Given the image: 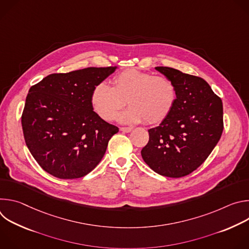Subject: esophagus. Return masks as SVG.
I'll return each instance as SVG.
<instances>
[{
	"mask_svg": "<svg viewBox=\"0 0 249 249\" xmlns=\"http://www.w3.org/2000/svg\"><path fill=\"white\" fill-rule=\"evenodd\" d=\"M133 130V127H121L120 128V131L122 132H126V133H129Z\"/></svg>",
	"mask_w": 249,
	"mask_h": 249,
	"instance_id": "esophagus-1",
	"label": "esophagus"
}]
</instances>
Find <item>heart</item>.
Returning a JSON list of instances; mask_svg holds the SVG:
<instances>
[{
    "mask_svg": "<svg viewBox=\"0 0 249 249\" xmlns=\"http://www.w3.org/2000/svg\"><path fill=\"white\" fill-rule=\"evenodd\" d=\"M112 83V87L98 83L90 97L94 112L105 121L113 120L127 101L130 107L119 115L121 122L158 124L170 114L177 100L174 83L153 73L128 69L117 74Z\"/></svg>",
    "mask_w": 249,
    "mask_h": 249,
    "instance_id": "b5f03b06",
    "label": "heart"
}]
</instances>
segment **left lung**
I'll use <instances>...</instances> for the list:
<instances>
[{"mask_svg":"<svg viewBox=\"0 0 249 249\" xmlns=\"http://www.w3.org/2000/svg\"><path fill=\"white\" fill-rule=\"evenodd\" d=\"M156 70L174 83L177 100L170 114L149 130L141 155L157 173L178 178L197 169L218 144L224 129L223 102L202 78L169 67Z\"/></svg>","mask_w":249,"mask_h":249,"instance_id":"obj_1","label":"left lung"}]
</instances>
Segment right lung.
Here are the masks:
<instances>
[{"label": "right lung", "mask_w": 249, "mask_h": 249, "mask_svg": "<svg viewBox=\"0 0 249 249\" xmlns=\"http://www.w3.org/2000/svg\"><path fill=\"white\" fill-rule=\"evenodd\" d=\"M117 67L51 74L29 89L21 125L37 163L60 179L80 178L103 158L118 127L101 119L90 97L94 87Z\"/></svg>", "instance_id": "add662e5"}]
</instances>
